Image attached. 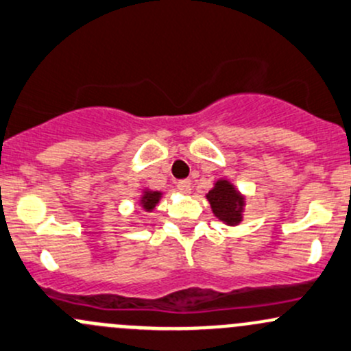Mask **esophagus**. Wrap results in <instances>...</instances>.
Segmentation results:
<instances>
[{"label": "esophagus", "instance_id": "obj_1", "mask_svg": "<svg viewBox=\"0 0 351 351\" xmlns=\"http://www.w3.org/2000/svg\"><path fill=\"white\" fill-rule=\"evenodd\" d=\"M177 191H179L180 194H184V195L191 194V191H192L191 180H187V179H184V180H179V182H177Z\"/></svg>", "mask_w": 351, "mask_h": 351}]
</instances>
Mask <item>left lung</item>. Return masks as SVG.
Segmentation results:
<instances>
[{"mask_svg": "<svg viewBox=\"0 0 351 351\" xmlns=\"http://www.w3.org/2000/svg\"><path fill=\"white\" fill-rule=\"evenodd\" d=\"M210 209L217 219L228 226H237L243 221L244 195L229 180H216L214 187L206 194Z\"/></svg>", "mask_w": 351, "mask_h": 351, "instance_id": "1", "label": "left lung"}]
</instances>
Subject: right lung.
I'll return each instance as SVG.
<instances>
[{
	"label": "right lung",
	"mask_w": 351,
	"mask_h": 351,
	"mask_svg": "<svg viewBox=\"0 0 351 351\" xmlns=\"http://www.w3.org/2000/svg\"><path fill=\"white\" fill-rule=\"evenodd\" d=\"M160 197H162V192L145 189L144 194H142V197H141V206H142V209L147 210V213H152L154 207L159 204Z\"/></svg>",
	"instance_id": "add662e5"
}]
</instances>
